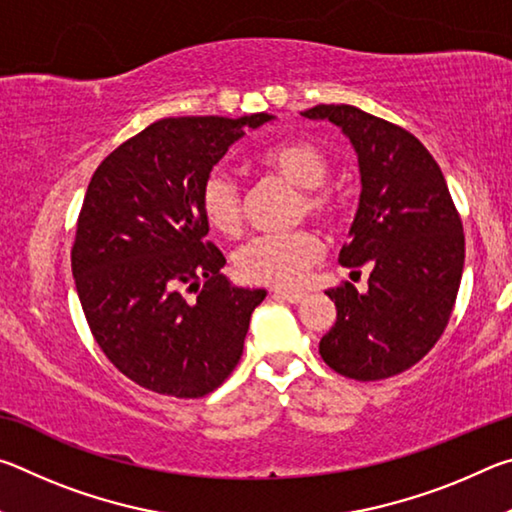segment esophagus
Here are the masks:
<instances>
[{
	"mask_svg": "<svg viewBox=\"0 0 512 512\" xmlns=\"http://www.w3.org/2000/svg\"><path fill=\"white\" fill-rule=\"evenodd\" d=\"M273 298H280V300H287L291 305H298V302L305 300V293H298V291H282V289H275L273 291Z\"/></svg>",
	"mask_w": 512,
	"mask_h": 512,
	"instance_id": "34e87169",
	"label": "esophagus"
}]
</instances>
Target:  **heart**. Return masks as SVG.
Wrapping results in <instances>:
<instances>
[{
	"label": "heart",
	"mask_w": 512,
	"mask_h": 512,
	"mask_svg": "<svg viewBox=\"0 0 512 512\" xmlns=\"http://www.w3.org/2000/svg\"><path fill=\"white\" fill-rule=\"evenodd\" d=\"M257 164L275 173L300 189L298 216H309L323 225H332L339 216V198L325 185L329 178V160L318 144L309 140H284L268 146L257 155ZM203 219L221 237H239L244 228V207L235 180L223 169L207 173L201 194H198ZM323 246L309 230H296L289 235L257 237L239 250L235 257L237 275L250 284L264 287H296L311 266H314Z\"/></svg>",
	"instance_id": "1"
}]
</instances>
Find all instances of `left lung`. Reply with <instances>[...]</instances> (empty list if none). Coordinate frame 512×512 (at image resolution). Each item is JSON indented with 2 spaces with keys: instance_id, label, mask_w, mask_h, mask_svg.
<instances>
[{
  "instance_id": "obj_1",
  "label": "left lung",
  "mask_w": 512,
  "mask_h": 512,
  "mask_svg": "<svg viewBox=\"0 0 512 512\" xmlns=\"http://www.w3.org/2000/svg\"><path fill=\"white\" fill-rule=\"evenodd\" d=\"M307 119L339 126L359 160L361 196L339 262L370 268L368 291H325L336 323L320 339L329 368L359 381L415 366L452 316L465 262L463 223L443 171L418 137L354 106H316Z\"/></svg>"
}]
</instances>
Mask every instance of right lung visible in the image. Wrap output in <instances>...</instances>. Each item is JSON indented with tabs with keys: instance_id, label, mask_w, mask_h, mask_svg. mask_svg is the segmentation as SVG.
<instances>
[{
	"instance_id": "add662e5",
	"label": "right lung",
	"mask_w": 512,
	"mask_h": 512,
	"mask_svg": "<svg viewBox=\"0 0 512 512\" xmlns=\"http://www.w3.org/2000/svg\"><path fill=\"white\" fill-rule=\"evenodd\" d=\"M266 112L160 119L99 164L83 198L72 273L94 339L119 372L171 397H203L241 359L264 289L235 287L205 241L198 194ZM197 298L187 301L184 289Z\"/></svg>"
}]
</instances>
